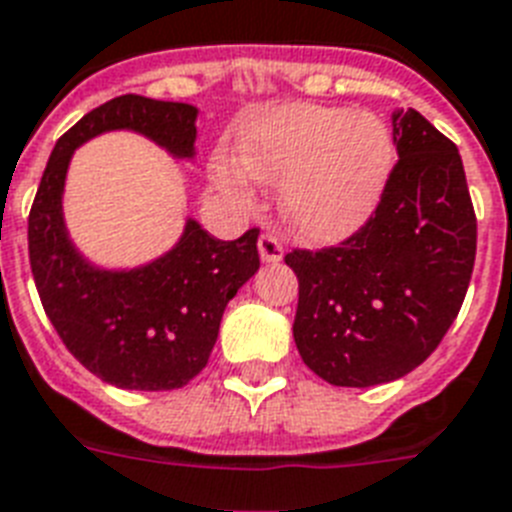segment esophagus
I'll return each mask as SVG.
<instances>
[{
	"mask_svg": "<svg viewBox=\"0 0 512 512\" xmlns=\"http://www.w3.org/2000/svg\"><path fill=\"white\" fill-rule=\"evenodd\" d=\"M259 253L261 259L274 264V261H280L285 256V246H282V240L274 235V232H264L259 238Z\"/></svg>",
	"mask_w": 512,
	"mask_h": 512,
	"instance_id": "obj_1",
	"label": "esophagus"
}]
</instances>
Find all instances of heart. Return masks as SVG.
Listing matches in <instances>:
<instances>
[{"label": "heart", "mask_w": 512, "mask_h": 512, "mask_svg": "<svg viewBox=\"0 0 512 512\" xmlns=\"http://www.w3.org/2000/svg\"><path fill=\"white\" fill-rule=\"evenodd\" d=\"M243 170L282 183V211L301 238L327 243L366 222L392 167L390 130L369 112L287 104L253 120L240 138ZM217 183L230 196H251L248 177L222 164Z\"/></svg>", "instance_id": "obj_1"}]
</instances>
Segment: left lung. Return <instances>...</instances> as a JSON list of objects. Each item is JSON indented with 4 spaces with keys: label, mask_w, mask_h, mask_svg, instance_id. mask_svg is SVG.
<instances>
[{
    "label": "left lung",
    "mask_w": 512,
    "mask_h": 512,
    "mask_svg": "<svg viewBox=\"0 0 512 512\" xmlns=\"http://www.w3.org/2000/svg\"><path fill=\"white\" fill-rule=\"evenodd\" d=\"M398 164L377 209L340 246L293 248V337L335 387H374L432 356L466 298L476 214L458 146L416 109L392 114Z\"/></svg>",
    "instance_id": "8db88e82"
}]
</instances>
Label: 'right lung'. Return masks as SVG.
Instances as JSON below:
<instances>
[{
	"label": "right lung",
	"mask_w": 512,
	"mask_h": 512,
	"mask_svg": "<svg viewBox=\"0 0 512 512\" xmlns=\"http://www.w3.org/2000/svg\"><path fill=\"white\" fill-rule=\"evenodd\" d=\"M198 109L125 94L91 109L54 146L28 217L38 298L67 350L122 390H177L209 363L227 303L259 269V230L217 240L188 219L162 259L128 272L88 264L67 238L62 190L73 151L107 130H135L172 156L196 154Z\"/></svg>",
	"instance_id": "obj_1"
}]
</instances>
